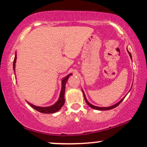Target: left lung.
Returning a JSON list of instances; mask_svg holds the SVG:
<instances>
[{"label": "left lung", "instance_id": "8db88e82", "mask_svg": "<svg viewBox=\"0 0 147 147\" xmlns=\"http://www.w3.org/2000/svg\"><path fill=\"white\" fill-rule=\"evenodd\" d=\"M128 52H129V54L130 57H131V58H132V57H131V53H130V52H129V51H128ZM82 91H83V90H82ZM83 93H84V99H85V101H86V102L87 103V104H88V105L89 106H90V107L92 108V109H96V110H99V111H107V110H111V109H114V108L117 107V106H119V104H120V103L122 102V101L124 100V98H123L122 99H121V100L119 101V102H118V103H117V104H115V105H113V106H109V107H98V106H93V105H92V104H91L90 103H89L88 102V100H87L86 97V95H85V94H84V91H83Z\"/></svg>", "mask_w": 147, "mask_h": 147}]
</instances>
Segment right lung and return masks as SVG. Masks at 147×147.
<instances>
[{
  "label": "right lung",
  "instance_id": "add662e5",
  "mask_svg": "<svg viewBox=\"0 0 147 147\" xmlns=\"http://www.w3.org/2000/svg\"><path fill=\"white\" fill-rule=\"evenodd\" d=\"M16 55H15L14 63H13V68H14V70H15V63H16ZM72 74H69L68 75H67L66 77L62 80V87H61V90L59 98L58 101H57L54 105L49 106V107H39V106H36L33 105V104H30L29 102H28V104H29L30 106H32L34 109H35V110L37 111H38V112L43 113H56L58 111H59L60 109H61L62 106H63L64 103H65L64 94H65V84H66L69 77Z\"/></svg>",
  "mask_w": 147,
  "mask_h": 147
}]
</instances>
